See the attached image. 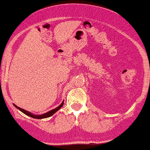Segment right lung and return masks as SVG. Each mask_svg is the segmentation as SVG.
I'll use <instances>...</instances> for the list:
<instances>
[{"label": "right lung", "mask_w": 150, "mask_h": 150, "mask_svg": "<svg viewBox=\"0 0 150 150\" xmlns=\"http://www.w3.org/2000/svg\"><path fill=\"white\" fill-rule=\"evenodd\" d=\"M63 104H64V100H63V102H62V104H61L59 106V107H57L56 108H55V109L49 111V112H46V113H43V114H42V115H34V114H32L31 112H28V111L22 109V108H20V107H17V106L15 105V104H14V106H15V107H16V108H18V109L19 110L22 111V112H23V113H25V114L27 115V116H30V117H32V118H34V119H45V118H48V117H50V116H52V115H53L54 113H55V112H56L57 111H58L59 109H60V108H62V106H63Z\"/></svg>", "instance_id": "add662e5"}]
</instances>
